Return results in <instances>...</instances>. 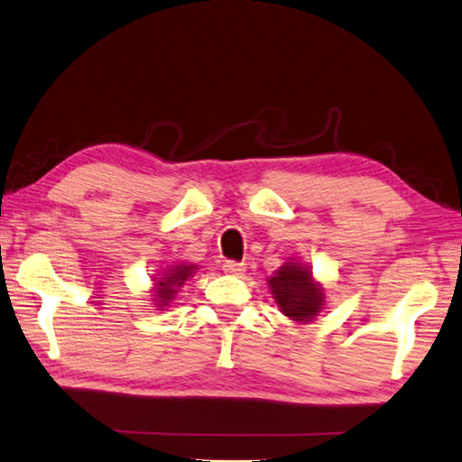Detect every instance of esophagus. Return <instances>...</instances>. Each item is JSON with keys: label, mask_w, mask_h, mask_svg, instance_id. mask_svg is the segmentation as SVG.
<instances>
[{"label": "esophagus", "mask_w": 462, "mask_h": 462, "mask_svg": "<svg viewBox=\"0 0 462 462\" xmlns=\"http://www.w3.org/2000/svg\"><path fill=\"white\" fill-rule=\"evenodd\" d=\"M222 268H224V273H228L232 276H240V274H245L246 264L245 263H236V260H226Z\"/></svg>", "instance_id": "34e87169"}]
</instances>
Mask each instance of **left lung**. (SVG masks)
<instances>
[{"label": "left lung", "mask_w": 462, "mask_h": 462, "mask_svg": "<svg viewBox=\"0 0 462 462\" xmlns=\"http://www.w3.org/2000/svg\"><path fill=\"white\" fill-rule=\"evenodd\" d=\"M276 305L282 315L292 321H313L321 313L325 297L321 284L313 281V274L307 266L299 263L282 264L274 276L268 279Z\"/></svg>", "instance_id": "left-lung-1"}]
</instances>
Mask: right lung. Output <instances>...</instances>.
<instances>
[{"instance_id": "obj_1", "label": "right lung", "mask_w": 462, "mask_h": 462, "mask_svg": "<svg viewBox=\"0 0 462 462\" xmlns=\"http://www.w3.org/2000/svg\"><path fill=\"white\" fill-rule=\"evenodd\" d=\"M196 273V264H180V266H171L165 268L163 274L155 276V305L159 309L167 307L173 300V297L178 295V291L183 287L189 276H194Z\"/></svg>"}]
</instances>
